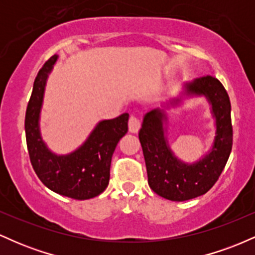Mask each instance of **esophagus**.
<instances>
[{"label": "esophagus", "mask_w": 255, "mask_h": 255, "mask_svg": "<svg viewBox=\"0 0 255 255\" xmlns=\"http://www.w3.org/2000/svg\"><path fill=\"white\" fill-rule=\"evenodd\" d=\"M140 126H141V121L137 116H130L129 121H128V127H129V131L131 133H136L140 129Z\"/></svg>", "instance_id": "obj_1"}]
</instances>
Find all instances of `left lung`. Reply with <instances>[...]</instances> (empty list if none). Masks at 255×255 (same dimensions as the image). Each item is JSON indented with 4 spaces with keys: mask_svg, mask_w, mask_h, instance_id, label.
I'll return each instance as SVG.
<instances>
[{
    "mask_svg": "<svg viewBox=\"0 0 255 255\" xmlns=\"http://www.w3.org/2000/svg\"><path fill=\"white\" fill-rule=\"evenodd\" d=\"M188 95H204L212 104L217 135L212 151L195 164L180 162L166 145L163 129L165 115L159 109L146 114L139 140L144 153L148 186L171 201L200 197L212 188L221 176L233 147L231 105L227 90L213 75L195 79L186 86Z\"/></svg>",
    "mask_w": 255,
    "mask_h": 255,
    "instance_id": "left-lung-1",
    "label": "left lung"
}]
</instances>
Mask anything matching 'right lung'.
Listing matches in <instances>:
<instances>
[{
	"instance_id": "1",
	"label": "right lung",
	"mask_w": 255,
	"mask_h": 255,
	"mask_svg": "<svg viewBox=\"0 0 255 255\" xmlns=\"http://www.w3.org/2000/svg\"><path fill=\"white\" fill-rule=\"evenodd\" d=\"M57 56L39 69L25 115L26 144L32 168L49 189L77 200L95 198L109 184L111 157L116 145L128 131V115L99 122L86 142L68 156H56L46 148L39 134V111L44 86Z\"/></svg>"
}]
</instances>
